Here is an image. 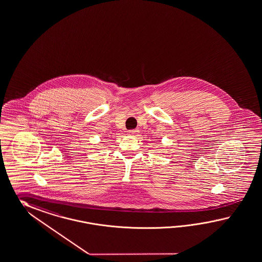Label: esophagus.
<instances>
[{
  "label": "esophagus",
  "instance_id": "1",
  "mask_svg": "<svg viewBox=\"0 0 262 262\" xmlns=\"http://www.w3.org/2000/svg\"><path fill=\"white\" fill-rule=\"evenodd\" d=\"M127 133H128V134H129V135H134V134H136L138 133V130H136V129H129Z\"/></svg>",
  "mask_w": 262,
  "mask_h": 262
}]
</instances>
